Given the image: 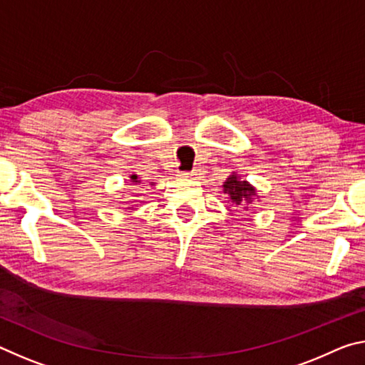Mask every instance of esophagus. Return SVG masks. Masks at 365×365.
Here are the masks:
<instances>
[{
  "label": "esophagus",
  "instance_id": "esophagus-1",
  "mask_svg": "<svg viewBox=\"0 0 365 365\" xmlns=\"http://www.w3.org/2000/svg\"><path fill=\"white\" fill-rule=\"evenodd\" d=\"M180 175H182V177H185V178L196 177V175H200V169H193V170H185V172H182Z\"/></svg>",
  "mask_w": 365,
  "mask_h": 365
}]
</instances>
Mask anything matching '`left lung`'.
Returning <instances> with one entry per match:
<instances>
[{"mask_svg": "<svg viewBox=\"0 0 365 365\" xmlns=\"http://www.w3.org/2000/svg\"><path fill=\"white\" fill-rule=\"evenodd\" d=\"M224 191L230 196L232 202L235 205H243V202H251L255 200L256 191L248 182L240 180L237 175H230L224 183Z\"/></svg>", "mask_w": 365, "mask_h": 365, "instance_id": "left-lung-1", "label": "left lung"}]
</instances>
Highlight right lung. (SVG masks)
Returning <instances> with one entry per match:
<instances>
[{
  "mask_svg": "<svg viewBox=\"0 0 365 365\" xmlns=\"http://www.w3.org/2000/svg\"><path fill=\"white\" fill-rule=\"evenodd\" d=\"M132 178H133V182H137V175H132Z\"/></svg>",
  "mask_w": 365,
  "mask_h": 365,
  "instance_id": "1",
  "label": "right lung"
}]
</instances>
